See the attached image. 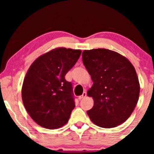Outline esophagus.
Returning a JSON list of instances; mask_svg holds the SVG:
<instances>
[{
	"label": "esophagus",
	"mask_w": 154,
	"mask_h": 154,
	"mask_svg": "<svg viewBox=\"0 0 154 154\" xmlns=\"http://www.w3.org/2000/svg\"><path fill=\"white\" fill-rule=\"evenodd\" d=\"M86 96H87V93H86V92H83L82 95H80V96H79V99H82V98H85Z\"/></svg>",
	"instance_id": "34e87169"
}]
</instances>
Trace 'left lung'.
Listing matches in <instances>:
<instances>
[{
  "mask_svg": "<svg viewBox=\"0 0 154 154\" xmlns=\"http://www.w3.org/2000/svg\"><path fill=\"white\" fill-rule=\"evenodd\" d=\"M82 61L93 82L88 91L94 100L93 108L87 111L90 119L103 128L125 122L139 98L135 67L122 55L105 48L85 50Z\"/></svg>",
  "mask_w": 154,
  "mask_h": 154,
  "instance_id": "obj_1",
  "label": "left lung"
}]
</instances>
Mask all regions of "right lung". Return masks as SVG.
I'll return each mask as SVG.
<instances>
[{
    "mask_svg": "<svg viewBox=\"0 0 154 154\" xmlns=\"http://www.w3.org/2000/svg\"><path fill=\"white\" fill-rule=\"evenodd\" d=\"M81 50L57 48L31 64L22 88V98L31 118L44 128L66 125L75 107L72 85L65 75L80 56Z\"/></svg>",
    "mask_w": 154,
    "mask_h": 154,
    "instance_id": "right-lung-1",
    "label": "right lung"
}]
</instances>
